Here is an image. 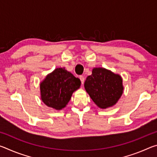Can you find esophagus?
Here are the masks:
<instances>
[{"label":"esophagus","mask_w":157,"mask_h":157,"mask_svg":"<svg viewBox=\"0 0 157 157\" xmlns=\"http://www.w3.org/2000/svg\"><path fill=\"white\" fill-rule=\"evenodd\" d=\"M79 79H80V80H81L82 84H84V76H82V75L79 76Z\"/></svg>","instance_id":"34e87169"}]
</instances>
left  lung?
Returning <instances> with one entry per match:
<instances>
[{
  "mask_svg": "<svg viewBox=\"0 0 157 157\" xmlns=\"http://www.w3.org/2000/svg\"><path fill=\"white\" fill-rule=\"evenodd\" d=\"M84 89L98 107H112L123 95V78L107 68H94L84 82Z\"/></svg>",
  "mask_w": 157,
  "mask_h": 157,
  "instance_id": "left-lung-1",
  "label": "left lung"
}]
</instances>
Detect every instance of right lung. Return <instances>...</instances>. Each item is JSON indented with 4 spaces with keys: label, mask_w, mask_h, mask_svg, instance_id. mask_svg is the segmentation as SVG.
<instances>
[{
    "label": "right lung",
    "mask_w": 157,
    "mask_h": 157,
    "mask_svg": "<svg viewBox=\"0 0 157 157\" xmlns=\"http://www.w3.org/2000/svg\"><path fill=\"white\" fill-rule=\"evenodd\" d=\"M80 85V79L65 68H57L40 82L41 99L48 107L60 111L66 107Z\"/></svg>",
    "instance_id": "1"
}]
</instances>
